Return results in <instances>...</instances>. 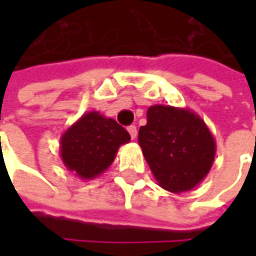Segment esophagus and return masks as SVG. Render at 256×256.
<instances>
[{
  "mask_svg": "<svg viewBox=\"0 0 256 256\" xmlns=\"http://www.w3.org/2000/svg\"><path fill=\"white\" fill-rule=\"evenodd\" d=\"M128 132H130V135H131V138L135 140V138H136V126H135V125L128 126Z\"/></svg>",
  "mask_w": 256,
  "mask_h": 256,
  "instance_id": "1",
  "label": "esophagus"
}]
</instances>
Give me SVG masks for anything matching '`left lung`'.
I'll list each match as a JSON object with an SVG mask.
<instances>
[{
  "label": "left lung",
  "mask_w": 256,
  "mask_h": 256,
  "mask_svg": "<svg viewBox=\"0 0 256 256\" xmlns=\"http://www.w3.org/2000/svg\"><path fill=\"white\" fill-rule=\"evenodd\" d=\"M138 144L158 185L174 192L190 191L208 175L216 144L201 116L188 108L152 105Z\"/></svg>",
  "instance_id": "obj_1"
}]
</instances>
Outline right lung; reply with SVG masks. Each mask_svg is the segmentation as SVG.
Segmentation results:
<instances>
[{"label": "right lung", "mask_w": 256, "mask_h": 256, "mask_svg": "<svg viewBox=\"0 0 256 256\" xmlns=\"http://www.w3.org/2000/svg\"><path fill=\"white\" fill-rule=\"evenodd\" d=\"M60 141L66 170L81 180H92L110 168L120 146L130 142L131 136L115 120L90 111L72 124Z\"/></svg>", "instance_id": "right-lung-1"}]
</instances>
